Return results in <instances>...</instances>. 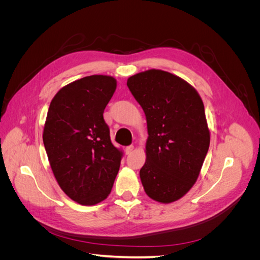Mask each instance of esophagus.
Instances as JSON below:
<instances>
[{
  "label": "esophagus",
  "mask_w": 260,
  "mask_h": 260,
  "mask_svg": "<svg viewBox=\"0 0 260 260\" xmlns=\"http://www.w3.org/2000/svg\"><path fill=\"white\" fill-rule=\"evenodd\" d=\"M133 149H135V146H133V145L127 146V147H125V154H127V155L131 154L133 152Z\"/></svg>",
  "instance_id": "1"
}]
</instances>
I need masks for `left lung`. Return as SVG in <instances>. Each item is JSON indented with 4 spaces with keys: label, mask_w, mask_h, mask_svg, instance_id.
Instances as JSON below:
<instances>
[{
    "label": "left lung",
    "mask_w": 260,
    "mask_h": 260,
    "mask_svg": "<svg viewBox=\"0 0 260 260\" xmlns=\"http://www.w3.org/2000/svg\"><path fill=\"white\" fill-rule=\"evenodd\" d=\"M127 85L147 123L141 182L148 198L174 203L196 182L209 148L203 101L190 83L160 69L133 75Z\"/></svg>",
    "instance_id": "1"
}]
</instances>
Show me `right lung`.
I'll list each match as a JSON object with an SVG mask.
<instances>
[{
    "label": "right lung",
    "mask_w": 260,
    "mask_h": 260,
    "mask_svg": "<svg viewBox=\"0 0 260 260\" xmlns=\"http://www.w3.org/2000/svg\"><path fill=\"white\" fill-rule=\"evenodd\" d=\"M117 88L112 76L92 75L70 82L51 101L43 143L58 185L80 205L107 199L122 153L109 137L103 113Z\"/></svg>",
    "instance_id": "obj_1"
}]
</instances>
